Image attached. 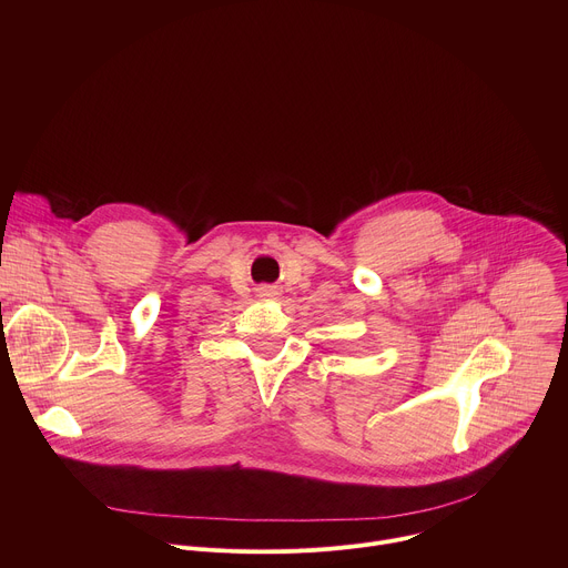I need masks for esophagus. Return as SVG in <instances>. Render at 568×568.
I'll use <instances>...</instances> for the list:
<instances>
[{"mask_svg": "<svg viewBox=\"0 0 568 568\" xmlns=\"http://www.w3.org/2000/svg\"><path fill=\"white\" fill-rule=\"evenodd\" d=\"M261 296L274 298V296H278V290L276 287H261Z\"/></svg>", "mask_w": 568, "mask_h": 568, "instance_id": "obj_1", "label": "esophagus"}]
</instances>
